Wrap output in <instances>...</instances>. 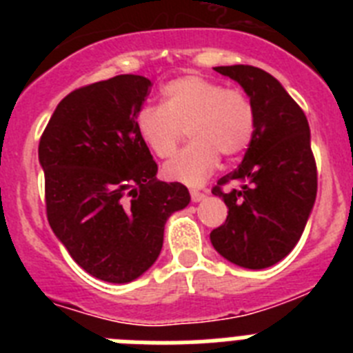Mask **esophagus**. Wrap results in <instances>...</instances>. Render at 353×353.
Returning a JSON list of instances; mask_svg holds the SVG:
<instances>
[{
	"mask_svg": "<svg viewBox=\"0 0 353 353\" xmlns=\"http://www.w3.org/2000/svg\"><path fill=\"white\" fill-rule=\"evenodd\" d=\"M203 198H205V192H199V191H196V189H191V199L194 201V203L201 201Z\"/></svg>",
	"mask_w": 353,
	"mask_h": 353,
	"instance_id": "obj_1",
	"label": "esophagus"
}]
</instances>
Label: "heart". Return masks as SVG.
Returning a JSON list of instances; mask_svg holds the SVG:
<instances>
[{
    "label": "heart",
    "instance_id": "b5f03b06",
    "mask_svg": "<svg viewBox=\"0 0 353 353\" xmlns=\"http://www.w3.org/2000/svg\"><path fill=\"white\" fill-rule=\"evenodd\" d=\"M161 93L162 104L145 105L136 123L145 145L159 159L176 152L185 129L191 136V145L164 166L170 180L198 185L215 170L219 155L233 159L251 145L256 113L242 90L191 74L171 79Z\"/></svg>",
    "mask_w": 353,
    "mask_h": 353
}]
</instances>
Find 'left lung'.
<instances>
[{
	"instance_id": "obj_1",
	"label": "left lung",
	"mask_w": 353,
	"mask_h": 353,
	"mask_svg": "<svg viewBox=\"0 0 353 353\" xmlns=\"http://www.w3.org/2000/svg\"><path fill=\"white\" fill-rule=\"evenodd\" d=\"M215 70L248 93L256 113V132L244 161L212 189L228 207L223 226L212 230V245L239 267L267 269L295 248L316 199L310 123L269 72L251 65ZM226 185L230 189L224 192Z\"/></svg>"
}]
</instances>
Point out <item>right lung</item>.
<instances>
[{"label": "right lung", "mask_w": 353, "mask_h": 353, "mask_svg": "<svg viewBox=\"0 0 353 353\" xmlns=\"http://www.w3.org/2000/svg\"><path fill=\"white\" fill-rule=\"evenodd\" d=\"M152 83L123 74L68 93L39 143L54 235L90 276L130 283L154 265L164 224L189 205L180 182H159L136 118Z\"/></svg>", "instance_id": "obj_1"}]
</instances>
